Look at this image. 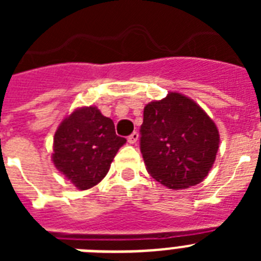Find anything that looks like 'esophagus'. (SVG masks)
Here are the masks:
<instances>
[{"instance_id":"34e87169","label":"esophagus","mask_w":261,"mask_h":261,"mask_svg":"<svg viewBox=\"0 0 261 261\" xmlns=\"http://www.w3.org/2000/svg\"><path fill=\"white\" fill-rule=\"evenodd\" d=\"M138 141V133L137 132H133L132 135L128 137V142L129 144H136Z\"/></svg>"}]
</instances>
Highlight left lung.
<instances>
[{
	"mask_svg": "<svg viewBox=\"0 0 261 261\" xmlns=\"http://www.w3.org/2000/svg\"><path fill=\"white\" fill-rule=\"evenodd\" d=\"M140 132L147 172L171 190L199 184L216 161V124L197 103L179 93L145 106Z\"/></svg>",
	"mask_w": 261,
	"mask_h": 261,
	"instance_id": "1",
	"label": "left lung"
}]
</instances>
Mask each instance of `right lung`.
Instances as JSON below:
<instances>
[{
    "mask_svg": "<svg viewBox=\"0 0 261 261\" xmlns=\"http://www.w3.org/2000/svg\"><path fill=\"white\" fill-rule=\"evenodd\" d=\"M125 142L115 132L114 121L98 108H77L62 120L55 133L52 161L78 190H89L107 175L111 162Z\"/></svg>",
    "mask_w": 261,
    "mask_h": 261,
    "instance_id": "add662e5",
    "label": "right lung"
}]
</instances>
